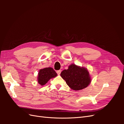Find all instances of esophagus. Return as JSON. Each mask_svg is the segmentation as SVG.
<instances>
[{
  "mask_svg": "<svg viewBox=\"0 0 124 124\" xmlns=\"http://www.w3.org/2000/svg\"><path fill=\"white\" fill-rule=\"evenodd\" d=\"M56 72H57V73L58 75H59L60 74H61V70H57V71H56Z\"/></svg>",
  "mask_w": 124,
  "mask_h": 124,
  "instance_id": "obj_1",
  "label": "esophagus"
}]
</instances>
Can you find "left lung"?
Segmentation results:
<instances>
[{"mask_svg": "<svg viewBox=\"0 0 124 124\" xmlns=\"http://www.w3.org/2000/svg\"><path fill=\"white\" fill-rule=\"evenodd\" d=\"M61 76L67 84L75 91H79L87 87L91 79L87 70L74 64L68 67V69L63 70Z\"/></svg>", "mask_w": 124, "mask_h": 124, "instance_id": "8db88e82", "label": "left lung"}]
</instances>
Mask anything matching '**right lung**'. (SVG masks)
Here are the masks:
<instances>
[{"instance_id":"1","label":"right lung","mask_w":124,"mask_h":124,"mask_svg":"<svg viewBox=\"0 0 124 124\" xmlns=\"http://www.w3.org/2000/svg\"><path fill=\"white\" fill-rule=\"evenodd\" d=\"M55 70L51 67L40 70L38 73V82L41 85L46 84L51 78L57 76Z\"/></svg>"}]
</instances>
